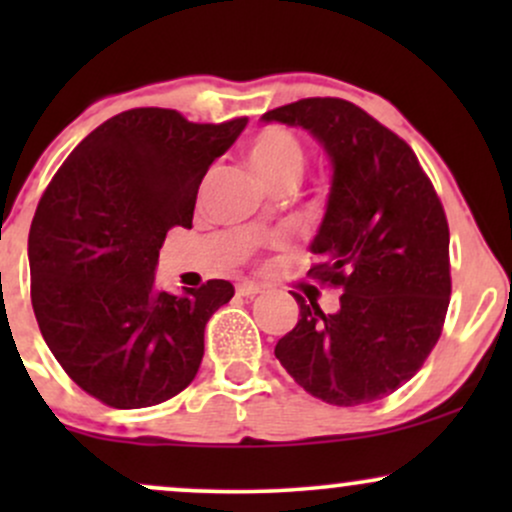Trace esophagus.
<instances>
[{
  "label": "esophagus",
  "instance_id": "esophagus-1",
  "mask_svg": "<svg viewBox=\"0 0 512 512\" xmlns=\"http://www.w3.org/2000/svg\"><path fill=\"white\" fill-rule=\"evenodd\" d=\"M236 291H238V296H257L262 289L257 284H252V281H243V284L236 286Z\"/></svg>",
  "mask_w": 512,
  "mask_h": 512
}]
</instances>
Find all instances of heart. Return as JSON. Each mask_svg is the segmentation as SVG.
<instances>
[{
	"label": "heart",
	"instance_id": "obj_1",
	"mask_svg": "<svg viewBox=\"0 0 512 512\" xmlns=\"http://www.w3.org/2000/svg\"><path fill=\"white\" fill-rule=\"evenodd\" d=\"M248 163L264 185L296 180L303 166V151L296 137L286 129H262L248 146Z\"/></svg>",
	"mask_w": 512,
	"mask_h": 512
}]
</instances>
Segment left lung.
Wrapping results in <instances>:
<instances>
[{"label":"left lung","instance_id":"obj_1","mask_svg":"<svg viewBox=\"0 0 512 512\" xmlns=\"http://www.w3.org/2000/svg\"><path fill=\"white\" fill-rule=\"evenodd\" d=\"M303 127L325 149L332 180L310 272L342 289L322 313L293 293L301 317L274 354L305 392L337 407L402 387L443 330L450 231L443 204L395 132L342 98H303L262 115Z\"/></svg>","mask_w":512,"mask_h":512}]
</instances>
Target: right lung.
Wrapping results in <instances>:
<instances>
[{
	"label": "right lung",
	"mask_w": 512,
	"mask_h": 512,
	"mask_svg": "<svg viewBox=\"0 0 512 512\" xmlns=\"http://www.w3.org/2000/svg\"><path fill=\"white\" fill-rule=\"evenodd\" d=\"M245 125L127 110L76 146L35 209V320L69 378L108 407H154L195 380L204 327L233 286L158 291V252L170 228L192 226L202 178Z\"/></svg>",
	"instance_id": "right-lung-1"
}]
</instances>
